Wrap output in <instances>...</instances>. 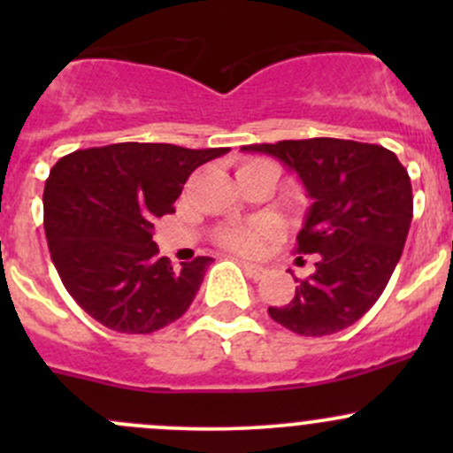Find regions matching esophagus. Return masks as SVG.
I'll list each match as a JSON object with an SVG mask.
<instances>
[{"label":"esophagus","mask_w":453,"mask_h":453,"mask_svg":"<svg viewBox=\"0 0 453 453\" xmlns=\"http://www.w3.org/2000/svg\"><path fill=\"white\" fill-rule=\"evenodd\" d=\"M241 267L245 269V273H248L250 278H254V280H258V278L265 276V272L267 269L260 267V265H254V263H245V260H241Z\"/></svg>","instance_id":"obj_1"}]
</instances>
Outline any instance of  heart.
I'll use <instances>...</instances> for the list:
<instances>
[{
    "label": "heart",
    "instance_id": "obj_1",
    "mask_svg": "<svg viewBox=\"0 0 453 453\" xmlns=\"http://www.w3.org/2000/svg\"><path fill=\"white\" fill-rule=\"evenodd\" d=\"M254 164L260 162H250L245 164V166H254ZM267 226H232L226 227L219 239H221V243L226 245V248L234 250V252L256 254L260 250V241H263V236L267 234Z\"/></svg>",
    "mask_w": 453,
    "mask_h": 453
}]
</instances>
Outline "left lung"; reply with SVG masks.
Wrapping results in <instances>:
<instances>
[{"instance_id": "left-lung-1", "label": "left lung", "mask_w": 453, "mask_h": 453, "mask_svg": "<svg viewBox=\"0 0 453 453\" xmlns=\"http://www.w3.org/2000/svg\"><path fill=\"white\" fill-rule=\"evenodd\" d=\"M280 159L311 197L298 254L315 269L296 280L294 300L269 307L272 319L304 337L357 322L386 289L412 223V184L392 150L353 140L311 138L243 146Z\"/></svg>"}]
</instances>
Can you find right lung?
<instances>
[{
	"instance_id": "1",
	"label": "right lung",
	"mask_w": 453,
	"mask_h": 453,
	"mask_svg": "<svg viewBox=\"0 0 453 453\" xmlns=\"http://www.w3.org/2000/svg\"><path fill=\"white\" fill-rule=\"evenodd\" d=\"M230 149L120 142L58 159L43 190L50 256L72 298L118 333H153L188 311L212 263L159 258L157 217L175 212L190 173Z\"/></svg>"
}]
</instances>
